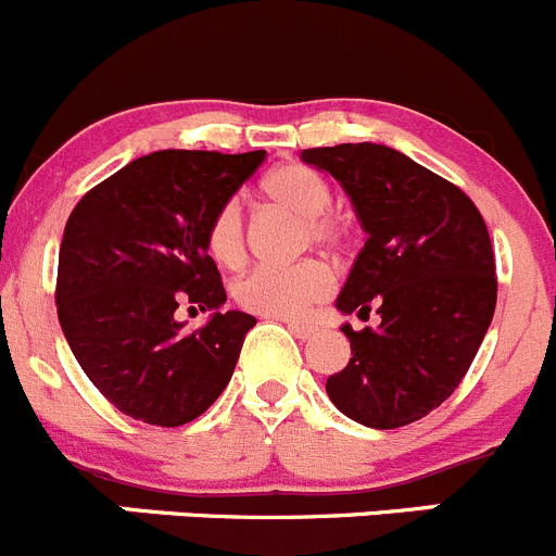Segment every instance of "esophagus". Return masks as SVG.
<instances>
[{"label": "esophagus", "mask_w": 556, "mask_h": 556, "mask_svg": "<svg viewBox=\"0 0 556 556\" xmlns=\"http://www.w3.org/2000/svg\"><path fill=\"white\" fill-rule=\"evenodd\" d=\"M288 328L295 339H312L317 333V328L309 323H288Z\"/></svg>", "instance_id": "obj_1"}]
</instances>
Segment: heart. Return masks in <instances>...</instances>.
Wrapping results in <instances>:
<instances>
[{
	"instance_id": "obj_1",
	"label": "heart",
	"mask_w": 556,
	"mask_h": 556,
	"mask_svg": "<svg viewBox=\"0 0 556 556\" xmlns=\"http://www.w3.org/2000/svg\"><path fill=\"white\" fill-rule=\"evenodd\" d=\"M263 195L306 223V239L317 247L342 244V225L326 217L331 208V187L306 165H279L263 181ZM208 252L223 266H239L247 252L244 212L239 201L217 208L206 233ZM333 290V274L326 263L304 261L288 268H255L236 279L233 299L241 309L261 317H301L312 304Z\"/></svg>"
}]
</instances>
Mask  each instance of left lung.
<instances>
[{
  "label": "left lung",
  "instance_id": "8db88e82",
  "mask_svg": "<svg viewBox=\"0 0 556 556\" xmlns=\"http://www.w3.org/2000/svg\"><path fill=\"white\" fill-rule=\"evenodd\" d=\"M301 160L342 185L366 233L337 309L380 317L364 331L342 326L353 358L326 380L328 399L369 429L407 427L454 393L489 331L486 223L459 187L391 147L339 143Z\"/></svg>",
  "mask_w": 556,
  "mask_h": 556
}]
</instances>
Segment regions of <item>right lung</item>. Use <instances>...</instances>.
<instances>
[{
    "label": "right lung",
    "instance_id": "add662e5",
    "mask_svg": "<svg viewBox=\"0 0 556 556\" xmlns=\"http://www.w3.org/2000/svg\"><path fill=\"white\" fill-rule=\"evenodd\" d=\"M263 160L266 152H152L86 192L64 225L59 326L86 377L135 421H195L230 382L257 320L219 309L228 295L206 233ZM179 303L213 317L185 332Z\"/></svg>",
    "mask_w": 556,
    "mask_h": 556
}]
</instances>
